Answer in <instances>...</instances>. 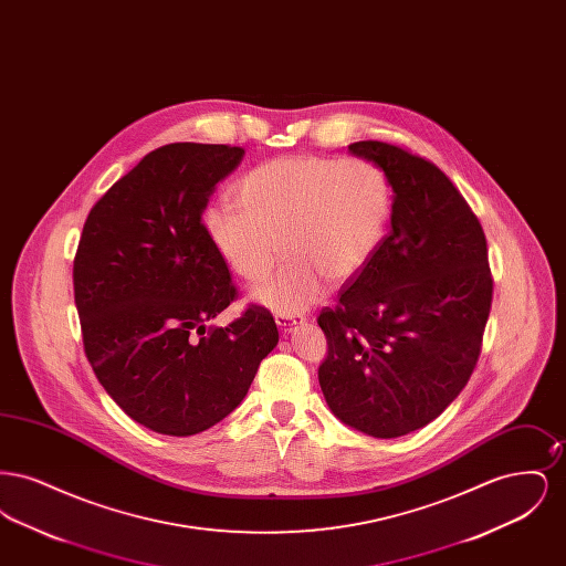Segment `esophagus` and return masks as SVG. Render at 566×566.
Segmentation results:
<instances>
[{
	"instance_id": "34e87169",
	"label": "esophagus",
	"mask_w": 566,
	"mask_h": 566,
	"mask_svg": "<svg viewBox=\"0 0 566 566\" xmlns=\"http://www.w3.org/2000/svg\"><path fill=\"white\" fill-rule=\"evenodd\" d=\"M303 323H305V318H303V316H286V314H277V316H275V324H277V328H280V331H284V333L293 331L295 326Z\"/></svg>"
}]
</instances>
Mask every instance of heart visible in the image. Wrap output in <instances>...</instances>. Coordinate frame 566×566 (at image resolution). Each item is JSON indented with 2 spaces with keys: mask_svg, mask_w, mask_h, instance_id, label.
I'll return each instance as SVG.
<instances>
[{
  "mask_svg": "<svg viewBox=\"0 0 566 566\" xmlns=\"http://www.w3.org/2000/svg\"><path fill=\"white\" fill-rule=\"evenodd\" d=\"M235 206H212L203 229L218 256L273 312L293 316L316 305L328 280L344 284L374 259L392 212V190L376 163L358 157H289L248 171Z\"/></svg>",
  "mask_w": 566,
  "mask_h": 566,
  "instance_id": "heart-1",
  "label": "heart"
}]
</instances>
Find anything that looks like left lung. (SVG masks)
<instances>
[{
    "label": "left lung",
    "instance_id": "left-lung-1",
    "mask_svg": "<svg viewBox=\"0 0 566 566\" xmlns=\"http://www.w3.org/2000/svg\"><path fill=\"white\" fill-rule=\"evenodd\" d=\"M348 150L384 169L392 216L374 259L318 316L328 342L318 381L342 422L392 439L427 427L467 386L492 273L478 216L434 163L377 139Z\"/></svg>",
    "mask_w": 566,
    "mask_h": 566
}]
</instances>
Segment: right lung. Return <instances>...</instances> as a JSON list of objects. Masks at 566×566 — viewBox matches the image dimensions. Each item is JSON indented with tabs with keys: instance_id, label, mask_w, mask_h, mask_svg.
Listing matches in <instances>:
<instances>
[{
	"instance_id": "obj_1",
	"label": "right lung",
	"mask_w": 566,
	"mask_h": 566,
	"mask_svg": "<svg viewBox=\"0 0 566 566\" xmlns=\"http://www.w3.org/2000/svg\"><path fill=\"white\" fill-rule=\"evenodd\" d=\"M243 148L178 142L148 153L91 208L74 259L84 354L109 397L150 431L189 437L242 403L277 344L270 310L235 298L203 229L216 185Z\"/></svg>"
}]
</instances>
